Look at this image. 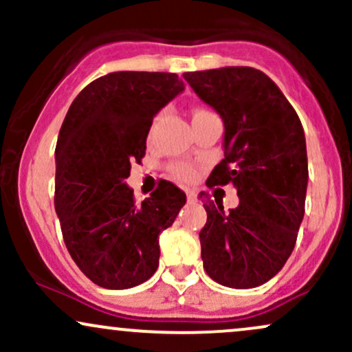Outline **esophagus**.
<instances>
[{
    "label": "esophagus",
    "mask_w": 352,
    "mask_h": 352,
    "mask_svg": "<svg viewBox=\"0 0 352 352\" xmlns=\"http://www.w3.org/2000/svg\"><path fill=\"white\" fill-rule=\"evenodd\" d=\"M187 200L188 201H197V193L192 192V190H188V192H187Z\"/></svg>",
    "instance_id": "obj_1"
}]
</instances>
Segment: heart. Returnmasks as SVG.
Returning <instances> with one entry per match:
<instances>
[{"mask_svg": "<svg viewBox=\"0 0 352 352\" xmlns=\"http://www.w3.org/2000/svg\"><path fill=\"white\" fill-rule=\"evenodd\" d=\"M207 114H212V112L205 111V109H197V111L193 112V119H197V117H201V116H207ZM167 172L172 179H175L179 182H192V180H195V177H197L195 165H192L190 162L168 164Z\"/></svg>", "mask_w": 352, "mask_h": 352, "instance_id": "obj_1", "label": "heart"}]
</instances>
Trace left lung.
<instances>
[{"label":"left lung","instance_id":"left-lung-1","mask_svg":"<svg viewBox=\"0 0 352 352\" xmlns=\"http://www.w3.org/2000/svg\"><path fill=\"white\" fill-rule=\"evenodd\" d=\"M195 94L221 116L225 159L207 185L233 184L240 205L201 192L207 223L201 260L212 280L248 289L285 266L305 217L308 155L296 111L268 76L253 67L185 72Z\"/></svg>","mask_w":352,"mask_h":352}]
</instances>
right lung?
I'll return each mask as SVG.
<instances>
[{
    "instance_id": "obj_1",
    "label": "right lung",
    "mask_w": 352,
    "mask_h": 352,
    "mask_svg": "<svg viewBox=\"0 0 352 352\" xmlns=\"http://www.w3.org/2000/svg\"><path fill=\"white\" fill-rule=\"evenodd\" d=\"M182 91L170 72H111L79 92L60 125L56 213L71 258L102 288L127 289L155 273L160 232L185 205L172 182L140 204L124 184L144 159L153 116Z\"/></svg>"
}]
</instances>
